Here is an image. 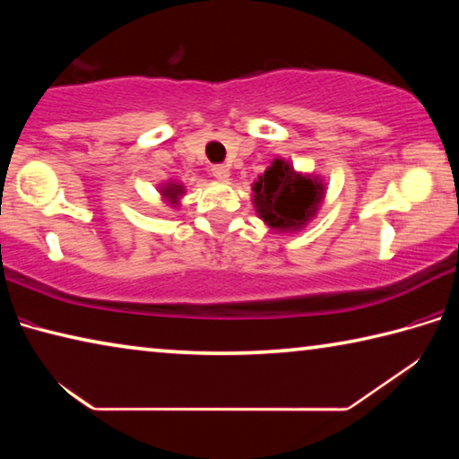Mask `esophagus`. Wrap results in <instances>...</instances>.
<instances>
[{
  "instance_id": "obj_1",
  "label": "esophagus",
  "mask_w": 459,
  "mask_h": 459,
  "mask_svg": "<svg viewBox=\"0 0 459 459\" xmlns=\"http://www.w3.org/2000/svg\"><path fill=\"white\" fill-rule=\"evenodd\" d=\"M211 172H212V176L216 178V180H221V182H227L229 178H230V169H229V166H224V164L212 166Z\"/></svg>"
}]
</instances>
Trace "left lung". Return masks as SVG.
<instances>
[{
  "mask_svg": "<svg viewBox=\"0 0 459 459\" xmlns=\"http://www.w3.org/2000/svg\"><path fill=\"white\" fill-rule=\"evenodd\" d=\"M255 206L263 221L277 230H298L312 219L324 196L322 182L295 174L290 164L275 160L253 186Z\"/></svg>",
  "mask_w": 459,
  "mask_h": 459,
  "instance_id": "8db88e82",
  "label": "left lung"
}]
</instances>
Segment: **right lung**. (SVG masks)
Instances as JSON below:
<instances>
[{"mask_svg":"<svg viewBox=\"0 0 459 459\" xmlns=\"http://www.w3.org/2000/svg\"><path fill=\"white\" fill-rule=\"evenodd\" d=\"M168 196H172V198H176V196H178V188H172V190H168Z\"/></svg>","mask_w":459,"mask_h":459,"instance_id":"obj_1","label":"right lung"}]
</instances>
